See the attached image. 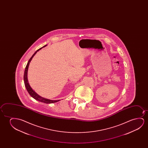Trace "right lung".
<instances>
[{"instance_id": "add662e5", "label": "right lung", "mask_w": 148, "mask_h": 148, "mask_svg": "<svg viewBox=\"0 0 148 148\" xmlns=\"http://www.w3.org/2000/svg\"><path fill=\"white\" fill-rule=\"evenodd\" d=\"M47 45H45V46L41 47L40 49H38V50H37L32 55V56L31 57L30 59H29L27 64L26 65V67L25 68V70L24 71V81L25 85V87L26 88L28 92V93H29V95L33 97L34 98V99H36L37 101H41V102H42V103H56L58 101H61V99H59V100H51V99H45V97H42L40 95H38L37 93L33 90L32 88L31 87L30 85H29V83L28 82V77H27V74H28V70L29 66L30 64L31 61L32 60L33 57L34 56L35 54L36 53L39 51H40V49H42L43 47H46Z\"/></svg>"}]
</instances>
